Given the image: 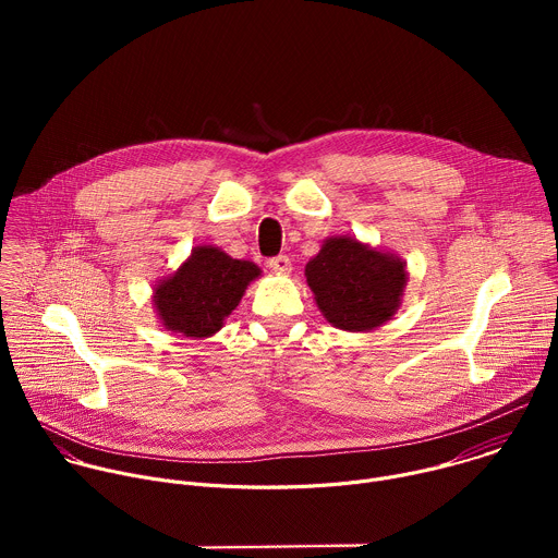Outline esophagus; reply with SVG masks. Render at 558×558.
I'll return each mask as SVG.
<instances>
[{"mask_svg":"<svg viewBox=\"0 0 558 558\" xmlns=\"http://www.w3.org/2000/svg\"><path fill=\"white\" fill-rule=\"evenodd\" d=\"M267 265H269V269H274L276 274H289V271H291V258L284 256V254L271 258Z\"/></svg>","mask_w":558,"mask_h":558,"instance_id":"esophagus-1","label":"esophagus"}]
</instances>
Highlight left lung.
<instances>
[{
    "instance_id": "left-lung-1",
    "label": "left lung",
    "mask_w": 558,
    "mask_h": 558,
    "mask_svg": "<svg viewBox=\"0 0 558 558\" xmlns=\"http://www.w3.org/2000/svg\"><path fill=\"white\" fill-rule=\"evenodd\" d=\"M304 274L327 320L344 331H368L390 320L407 284L400 258L347 235L329 238Z\"/></svg>"
}]
</instances>
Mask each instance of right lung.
I'll list each match as a JSON object with an SVG mask.
<instances>
[{"mask_svg":"<svg viewBox=\"0 0 558 558\" xmlns=\"http://www.w3.org/2000/svg\"><path fill=\"white\" fill-rule=\"evenodd\" d=\"M260 276L250 260H235L216 247H196L190 260L156 287L154 304L170 331L207 338L241 302L247 284Z\"/></svg>","mask_w":558,"mask_h":558,"instance_id":"add662e5","label":"right lung"}]
</instances>
